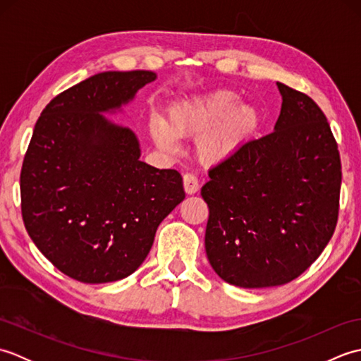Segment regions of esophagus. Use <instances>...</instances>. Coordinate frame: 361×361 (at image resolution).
I'll use <instances>...</instances> for the list:
<instances>
[{"instance_id": "obj_1", "label": "esophagus", "mask_w": 361, "mask_h": 361, "mask_svg": "<svg viewBox=\"0 0 361 361\" xmlns=\"http://www.w3.org/2000/svg\"><path fill=\"white\" fill-rule=\"evenodd\" d=\"M183 186H185L186 194H195L200 189V183H198V178L194 173H185L183 175Z\"/></svg>"}]
</instances>
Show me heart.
Here are the masks:
<instances>
[{
  "label": "heart",
  "mask_w": 361,
  "mask_h": 361,
  "mask_svg": "<svg viewBox=\"0 0 361 361\" xmlns=\"http://www.w3.org/2000/svg\"><path fill=\"white\" fill-rule=\"evenodd\" d=\"M260 113L255 105L239 102L229 90H214L175 104L169 121H152L150 133L161 149L173 152L176 137L198 136L197 152L206 163L229 158L259 127Z\"/></svg>",
  "instance_id": "b5f03b06"
}]
</instances>
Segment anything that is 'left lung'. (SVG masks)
<instances>
[{"label": "left lung", "instance_id": "8db88e82", "mask_svg": "<svg viewBox=\"0 0 361 361\" xmlns=\"http://www.w3.org/2000/svg\"><path fill=\"white\" fill-rule=\"evenodd\" d=\"M274 132L209 169L204 247L221 279L276 287L315 262L338 220L341 161L331 126L307 94L278 82Z\"/></svg>", "mask_w": 361, "mask_h": 361}]
</instances>
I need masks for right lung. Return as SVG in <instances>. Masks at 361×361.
Here are the masks:
<instances>
[{
    "label": "right lung",
    "mask_w": 361,
    "mask_h": 361,
    "mask_svg": "<svg viewBox=\"0 0 361 361\" xmlns=\"http://www.w3.org/2000/svg\"><path fill=\"white\" fill-rule=\"evenodd\" d=\"M157 79L105 71L68 88L38 118L20 175L26 231L49 262L85 283L124 279L185 198L181 175L140 159L136 135L113 113Z\"/></svg>",
    "instance_id": "obj_1"
}]
</instances>
